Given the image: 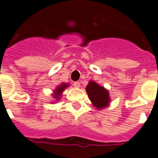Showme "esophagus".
I'll return each instance as SVG.
<instances>
[{
  "label": "esophagus",
  "mask_w": 158,
  "mask_h": 158,
  "mask_svg": "<svg viewBox=\"0 0 158 158\" xmlns=\"http://www.w3.org/2000/svg\"><path fill=\"white\" fill-rule=\"evenodd\" d=\"M73 86L76 87V88H79V86H80V83L79 81H76V82L73 83Z\"/></svg>",
  "instance_id": "obj_1"
}]
</instances>
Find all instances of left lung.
I'll return each instance as SVG.
<instances>
[{
  "label": "left lung",
  "mask_w": 158,
  "mask_h": 158,
  "mask_svg": "<svg viewBox=\"0 0 158 158\" xmlns=\"http://www.w3.org/2000/svg\"><path fill=\"white\" fill-rule=\"evenodd\" d=\"M85 89L93 106H96L97 109H102L109 105L111 101L109 92L103 86L90 80L86 86Z\"/></svg>",
  "instance_id": "1"
}]
</instances>
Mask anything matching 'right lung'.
I'll return each instance as SVG.
<instances>
[{"instance_id":"right-lung-1","label":"right lung","mask_w":158,"mask_h":158,"mask_svg":"<svg viewBox=\"0 0 158 158\" xmlns=\"http://www.w3.org/2000/svg\"><path fill=\"white\" fill-rule=\"evenodd\" d=\"M69 84H64V83H62L60 85L57 86V88L55 89V91L53 93V97L55 98L56 100H59L60 99V97H61V95H62V93L63 92V90L69 86Z\"/></svg>"}]
</instances>
